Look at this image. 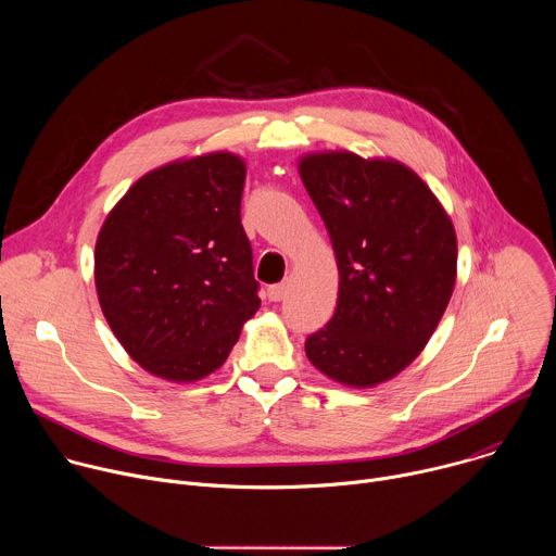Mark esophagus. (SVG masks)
<instances>
[{
  "mask_svg": "<svg viewBox=\"0 0 556 556\" xmlns=\"http://www.w3.org/2000/svg\"><path fill=\"white\" fill-rule=\"evenodd\" d=\"M286 294H288V283H275L268 288L270 301H281V299H286Z\"/></svg>",
  "mask_w": 556,
  "mask_h": 556,
  "instance_id": "1",
  "label": "esophagus"
}]
</instances>
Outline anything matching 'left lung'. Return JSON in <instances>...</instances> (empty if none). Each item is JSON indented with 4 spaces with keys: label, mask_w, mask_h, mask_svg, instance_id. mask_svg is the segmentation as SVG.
Segmentation results:
<instances>
[{
    "label": "left lung",
    "mask_w": 556,
    "mask_h": 556,
    "mask_svg": "<svg viewBox=\"0 0 556 556\" xmlns=\"http://www.w3.org/2000/svg\"><path fill=\"white\" fill-rule=\"evenodd\" d=\"M299 176L330 232L339 299L305 341L328 378L367 389L425 350L453 294L457 237L440 200L407 165L352 151H316Z\"/></svg>",
    "instance_id": "left-lung-1"
}]
</instances>
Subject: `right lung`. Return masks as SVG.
Masks as SVG:
<instances>
[{"label":"right lung","instance_id":"add662e5","mask_svg":"<svg viewBox=\"0 0 556 556\" xmlns=\"http://www.w3.org/2000/svg\"><path fill=\"white\" fill-rule=\"evenodd\" d=\"M244 157L211 151L136 180L97 237L105 319L149 374L195 382L224 365L260 309L240 206Z\"/></svg>","mask_w":556,"mask_h":556}]
</instances>
